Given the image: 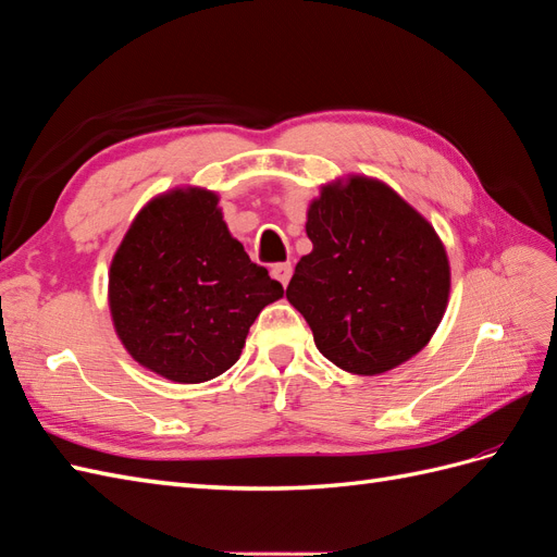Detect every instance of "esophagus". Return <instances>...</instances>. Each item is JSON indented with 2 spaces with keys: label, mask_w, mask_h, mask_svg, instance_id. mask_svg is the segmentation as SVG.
<instances>
[{
  "label": "esophagus",
  "mask_w": 557,
  "mask_h": 557,
  "mask_svg": "<svg viewBox=\"0 0 557 557\" xmlns=\"http://www.w3.org/2000/svg\"><path fill=\"white\" fill-rule=\"evenodd\" d=\"M271 276H274L278 283H283V286H288V281H290V276H293L290 262H281V264L271 267Z\"/></svg>",
  "instance_id": "34e87169"
}]
</instances>
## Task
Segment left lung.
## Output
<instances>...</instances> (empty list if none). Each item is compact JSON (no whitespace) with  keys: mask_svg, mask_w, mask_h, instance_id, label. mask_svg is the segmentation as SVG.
Instances as JSON below:
<instances>
[{"mask_svg":"<svg viewBox=\"0 0 557 557\" xmlns=\"http://www.w3.org/2000/svg\"><path fill=\"white\" fill-rule=\"evenodd\" d=\"M311 252L295 267L288 302L321 355L355 375L416 357L449 305L442 238L395 188L366 174L321 186L307 208Z\"/></svg>","mask_w":557,"mask_h":557,"instance_id":"left-lung-1","label":"left lung"}]
</instances>
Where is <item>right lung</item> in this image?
<instances>
[{
  "mask_svg": "<svg viewBox=\"0 0 557 557\" xmlns=\"http://www.w3.org/2000/svg\"><path fill=\"white\" fill-rule=\"evenodd\" d=\"M281 297V283L228 232L220 196L202 186L148 200L108 269V309L122 347L180 385L232 369L257 314Z\"/></svg>",
  "mask_w": 557,
  "mask_h": 557,
  "instance_id": "add662e5",
  "label": "right lung"
}]
</instances>
